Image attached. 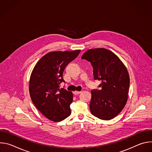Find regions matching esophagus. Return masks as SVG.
Returning a JSON list of instances; mask_svg holds the SVG:
<instances>
[{
    "label": "esophagus",
    "mask_w": 152,
    "mask_h": 152,
    "mask_svg": "<svg viewBox=\"0 0 152 152\" xmlns=\"http://www.w3.org/2000/svg\"><path fill=\"white\" fill-rule=\"evenodd\" d=\"M80 93H81V91H74V94H75V95L79 94H80Z\"/></svg>",
    "instance_id": "esophagus-1"
}]
</instances>
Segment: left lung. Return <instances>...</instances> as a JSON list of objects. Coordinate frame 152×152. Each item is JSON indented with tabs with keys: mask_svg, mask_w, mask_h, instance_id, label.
I'll use <instances>...</instances> for the list:
<instances>
[{
	"mask_svg": "<svg viewBox=\"0 0 152 152\" xmlns=\"http://www.w3.org/2000/svg\"><path fill=\"white\" fill-rule=\"evenodd\" d=\"M82 59L91 62L94 79L102 80L101 90L91 91V114L101 120L114 118L128 99L130 78L126 66L115 53L104 48L89 49Z\"/></svg>",
	"mask_w": 152,
	"mask_h": 152,
	"instance_id": "8db88e82",
	"label": "left lung"
}]
</instances>
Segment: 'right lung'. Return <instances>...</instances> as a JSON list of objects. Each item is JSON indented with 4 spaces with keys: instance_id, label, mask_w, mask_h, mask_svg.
Listing matches in <instances>:
<instances>
[{
    "instance_id": "1",
    "label": "right lung",
    "mask_w": 152,
    "mask_h": 152,
    "mask_svg": "<svg viewBox=\"0 0 152 152\" xmlns=\"http://www.w3.org/2000/svg\"><path fill=\"white\" fill-rule=\"evenodd\" d=\"M80 50L50 52L35 64L31 73L29 90L31 100L39 112L49 120L59 122L71 114L73 93L59 85L64 82L63 72Z\"/></svg>"
}]
</instances>
